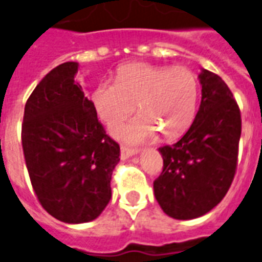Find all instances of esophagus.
Segmentation results:
<instances>
[{"instance_id": "obj_1", "label": "esophagus", "mask_w": 262, "mask_h": 262, "mask_svg": "<svg viewBox=\"0 0 262 262\" xmlns=\"http://www.w3.org/2000/svg\"><path fill=\"white\" fill-rule=\"evenodd\" d=\"M138 154H139V149L136 148H128V147L124 146H122V148H120V156H122V159H128L134 155H138Z\"/></svg>"}]
</instances>
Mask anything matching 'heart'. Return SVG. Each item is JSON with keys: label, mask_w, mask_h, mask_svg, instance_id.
<instances>
[{"label": "heart", "mask_w": 262, "mask_h": 262, "mask_svg": "<svg viewBox=\"0 0 262 262\" xmlns=\"http://www.w3.org/2000/svg\"><path fill=\"white\" fill-rule=\"evenodd\" d=\"M198 98V78L187 67L133 63L118 70L116 83L100 82L93 103L108 126L126 120L138 104L140 115L113 128V134L126 142L143 143L156 131L164 139L182 135L195 118Z\"/></svg>", "instance_id": "heart-1"}]
</instances>
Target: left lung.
<instances>
[{
    "instance_id": "1",
    "label": "left lung",
    "mask_w": 262,
    "mask_h": 262,
    "mask_svg": "<svg viewBox=\"0 0 262 262\" xmlns=\"http://www.w3.org/2000/svg\"><path fill=\"white\" fill-rule=\"evenodd\" d=\"M201 103L179 142L159 148L163 171L154 192L165 214L176 220L200 217L227 195L237 167L241 115L224 80L208 70L199 75Z\"/></svg>"
}]
</instances>
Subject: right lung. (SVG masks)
Listing matches in <instances>:
<instances>
[{"label": "right lung", "mask_w": 262, "mask_h": 262, "mask_svg": "<svg viewBox=\"0 0 262 262\" xmlns=\"http://www.w3.org/2000/svg\"><path fill=\"white\" fill-rule=\"evenodd\" d=\"M77 62L45 75L25 104L22 148L30 182L45 211L67 224L99 216L111 199L119 144L75 80Z\"/></svg>", "instance_id": "right-lung-1"}]
</instances>
